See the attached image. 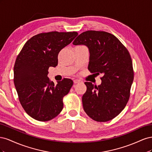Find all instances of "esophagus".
<instances>
[{"label":"esophagus","mask_w":152,"mask_h":152,"mask_svg":"<svg viewBox=\"0 0 152 152\" xmlns=\"http://www.w3.org/2000/svg\"><path fill=\"white\" fill-rule=\"evenodd\" d=\"M73 82H74V84H78L80 83V82H82V80L80 79H75L73 80Z\"/></svg>","instance_id":"esophagus-1"}]
</instances>
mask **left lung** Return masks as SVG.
<instances>
[{
    "instance_id": "left-lung-1",
    "label": "left lung",
    "mask_w": 152,
    "mask_h": 152,
    "mask_svg": "<svg viewBox=\"0 0 152 152\" xmlns=\"http://www.w3.org/2000/svg\"><path fill=\"white\" fill-rule=\"evenodd\" d=\"M73 44L88 48L89 70L103 75L98 86L85 82L87 91L82 98L85 112L95 121L112 120L122 111L129 99L134 79L129 53L115 36L103 31H84Z\"/></svg>"
}]
</instances>
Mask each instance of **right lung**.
I'll return each instance as SVG.
<instances>
[{
	"instance_id": "1",
	"label": "right lung",
	"mask_w": 152,
	"mask_h": 152,
	"mask_svg": "<svg viewBox=\"0 0 152 152\" xmlns=\"http://www.w3.org/2000/svg\"><path fill=\"white\" fill-rule=\"evenodd\" d=\"M77 35L76 31L37 34L27 41L16 58L14 83L18 98L26 113L37 121L51 120L63 110V98L73 82L63 79L54 85L48 77V69L58 65L59 51Z\"/></svg>"
}]
</instances>
